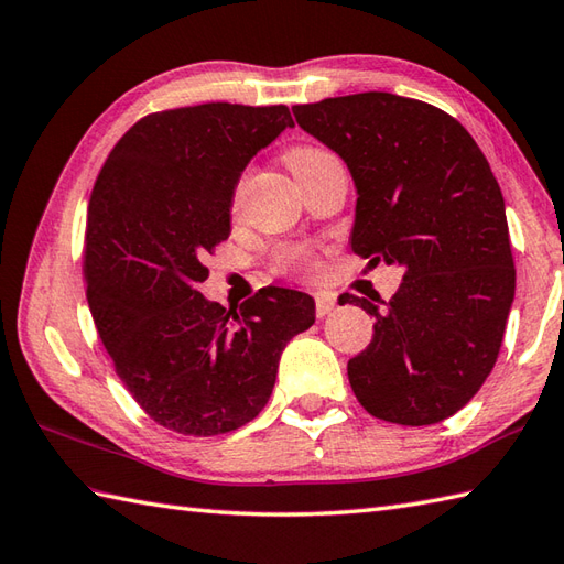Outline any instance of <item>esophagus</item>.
<instances>
[{"mask_svg":"<svg viewBox=\"0 0 564 564\" xmlns=\"http://www.w3.org/2000/svg\"><path fill=\"white\" fill-rule=\"evenodd\" d=\"M333 308H335V296H333V294H325V292L316 294V316H318V318L328 316Z\"/></svg>","mask_w":564,"mask_h":564,"instance_id":"1","label":"esophagus"}]
</instances>
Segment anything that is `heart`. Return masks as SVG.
<instances>
[{
    "mask_svg": "<svg viewBox=\"0 0 564 564\" xmlns=\"http://www.w3.org/2000/svg\"><path fill=\"white\" fill-rule=\"evenodd\" d=\"M333 156H335L333 152H328V149H321V147H296L290 154H286V164H290L294 176L299 178V183H302L308 173H314L321 164H325V161ZM241 187H243V183L239 181V185H236V191H234V199H231L234 207L239 205V199H241ZM314 268H316V256L311 253L308 248L292 246V248L280 250V256H278L280 272L308 274Z\"/></svg>",
    "mask_w": 564,
    "mask_h": 564,
    "instance_id": "obj_1",
    "label": "heart"
}]
</instances>
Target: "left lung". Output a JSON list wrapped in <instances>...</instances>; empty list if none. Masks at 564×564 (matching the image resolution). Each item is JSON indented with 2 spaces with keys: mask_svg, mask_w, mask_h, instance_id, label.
I'll return each instance as SVG.
<instances>
[{
  "mask_svg": "<svg viewBox=\"0 0 564 564\" xmlns=\"http://www.w3.org/2000/svg\"><path fill=\"white\" fill-rule=\"evenodd\" d=\"M299 128L345 159L357 185L352 250L405 270L386 308L355 294L373 337L347 361L369 415L422 427L480 391L514 302L505 197L470 132L417 98L386 91L294 106Z\"/></svg>",
  "mask_w": 564,
  "mask_h": 564,
  "instance_id": "left-lung-1",
  "label": "left lung"
}]
</instances>
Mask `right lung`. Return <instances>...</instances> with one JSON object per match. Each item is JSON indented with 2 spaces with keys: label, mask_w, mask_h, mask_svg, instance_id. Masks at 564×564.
<instances>
[{
  "label": "right lung",
  "mask_w": 564,
  "mask_h": 564,
  "mask_svg": "<svg viewBox=\"0 0 564 564\" xmlns=\"http://www.w3.org/2000/svg\"><path fill=\"white\" fill-rule=\"evenodd\" d=\"M294 120L286 106L149 112L112 147L84 234L86 299L134 403L161 427L215 436L265 408L284 345L314 299L262 286L239 311L207 302V256L229 239L241 171Z\"/></svg>",
  "instance_id": "add662e5"
}]
</instances>
